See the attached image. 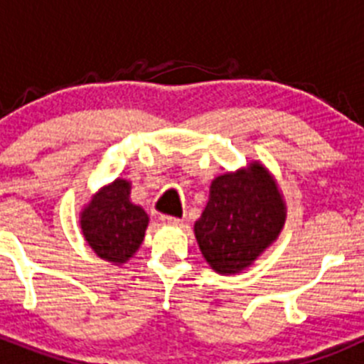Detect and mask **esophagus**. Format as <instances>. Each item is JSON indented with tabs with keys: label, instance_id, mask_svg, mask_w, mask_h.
Instances as JSON below:
<instances>
[{
	"label": "esophagus",
	"instance_id": "obj_1",
	"mask_svg": "<svg viewBox=\"0 0 364 364\" xmlns=\"http://www.w3.org/2000/svg\"><path fill=\"white\" fill-rule=\"evenodd\" d=\"M160 220H162L164 224H173V226H182V224H184V220H182V218L169 217V215H160Z\"/></svg>",
	"mask_w": 364,
	"mask_h": 364
}]
</instances>
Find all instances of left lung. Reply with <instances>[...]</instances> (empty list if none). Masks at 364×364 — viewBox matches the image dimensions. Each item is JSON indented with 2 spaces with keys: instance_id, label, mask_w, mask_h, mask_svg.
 Returning <instances> with one entry per match:
<instances>
[{
  "instance_id": "1",
  "label": "left lung",
  "mask_w": 364,
  "mask_h": 364,
  "mask_svg": "<svg viewBox=\"0 0 364 364\" xmlns=\"http://www.w3.org/2000/svg\"><path fill=\"white\" fill-rule=\"evenodd\" d=\"M286 202L268 167L252 160L237 171L218 175L195 222V237L205 262L220 275L250 266L279 239Z\"/></svg>"
}]
</instances>
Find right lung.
Instances as JSON below:
<instances>
[{"instance_id": "obj_1", "label": "right lung", "mask_w": 364, "mask_h": 364, "mask_svg": "<svg viewBox=\"0 0 364 364\" xmlns=\"http://www.w3.org/2000/svg\"><path fill=\"white\" fill-rule=\"evenodd\" d=\"M149 217L131 200V182L112 180L100 188L80 211L83 239L100 259L125 264L144 242Z\"/></svg>"}]
</instances>
